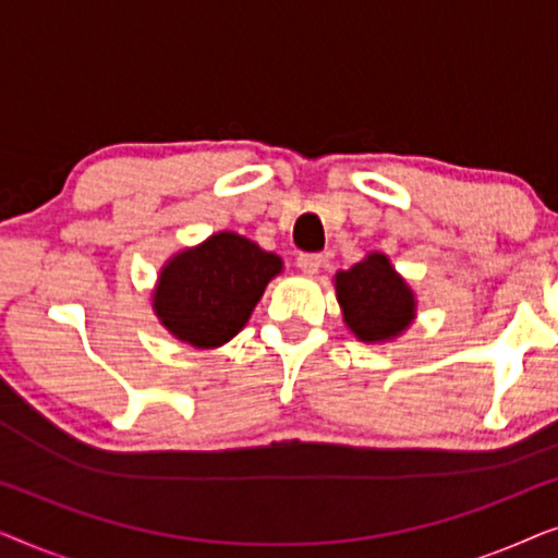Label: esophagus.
<instances>
[{
  "mask_svg": "<svg viewBox=\"0 0 558 558\" xmlns=\"http://www.w3.org/2000/svg\"><path fill=\"white\" fill-rule=\"evenodd\" d=\"M325 258L319 254H302L300 258H296V266H300L302 274H307V277H315V274L323 269Z\"/></svg>",
  "mask_w": 558,
  "mask_h": 558,
  "instance_id": "obj_1",
  "label": "esophagus"
}]
</instances>
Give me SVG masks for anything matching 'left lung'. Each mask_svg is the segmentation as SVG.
I'll return each instance as SVG.
<instances>
[{"label":"left lung","instance_id":"left-lung-1","mask_svg":"<svg viewBox=\"0 0 558 558\" xmlns=\"http://www.w3.org/2000/svg\"><path fill=\"white\" fill-rule=\"evenodd\" d=\"M342 323L361 342L378 345L401 338L416 319V294L391 258L371 251L350 269L335 271Z\"/></svg>","mask_w":558,"mask_h":558}]
</instances>
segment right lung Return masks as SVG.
Returning a JSON list of instances; mask_svg holds the SVG:
<instances>
[{
	"mask_svg": "<svg viewBox=\"0 0 558 558\" xmlns=\"http://www.w3.org/2000/svg\"><path fill=\"white\" fill-rule=\"evenodd\" d=\"M281 271V256L246 235L218 231L167 258L151 289V312L185 345L220 348L246 327L266 284Z\"/></svg>",
	"mask_w": 558,
	"mask_h": 558,
	"instance_id": "1",
	"label": "right lung"
}]
</instances>
